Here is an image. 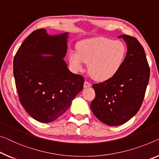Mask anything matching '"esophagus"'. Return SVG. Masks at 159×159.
I'll return each mask as SVG.
<instances>
[{
	"mask_svg": "<svg viewBox=\"0 0 159 159\" xmlns=\"http://www.w3.org/2000/svg\"><path fill=\"white\" fill-rule=\"evenodd\" d=\"M91 86H92V84H90L89 82H87V81H85V82H84V88L90 87Z\"/></svg>",
	"mask_w": 159,
	"mask_h": 159,
	"instance_id": "1",
	"label": "esophagus"
}]
</instances>
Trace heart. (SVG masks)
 <instances>
[{
	"mask_svg": "<svg viewBox=\"0 0 159 159\" xmlns=\"http://www.w3.org/2000/svg\"><path fill=\"white\" fill-rule=\"evenodd\" d=\"M127 49L123 42L106 38H94L78 43L77 51L71 50L68 61L75 72L81 71L84 62L91 77L104 82L119 72L126 59Z\"/></svg>",
	"mask_w": 159,
	"mask_h": 159,
	"instance_id": "obj_1",
	"label": "heart"
}]
</instances>
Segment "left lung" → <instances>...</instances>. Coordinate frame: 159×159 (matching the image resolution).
I'll use <instances>...</instances> for the list:
<instances>
[{"instance_id":"obj_1","label":"left lung","mask_w":159,"mask_h":159,"mask_svg":"<svg viewBox=\"0 0 159 159\" xmlns=\"http://www.w3.org/2000/svg\"><path fill=\"white\" fill-rule=\"evenodd\" d=\"M126 59L111 79L94 84L95 98L90 107L99 120L109 126L121 125L137 113L142 104L150 77V68L143 48L135 38L126 35Z\"/></svg>"}]
</instances>
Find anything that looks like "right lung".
Wrapping results in <instances>:
<instances>
[{"label":"right lung","mask_w":159,"mask_h":159,"mask_svg":"<svg viewBox=\"0 0 159 159\" xmlns=\"http://www.w3.org/2000/svg\"><path fill=\"white\" fill-rule=\"evenodd\" d=\"M68 38L69 33L52 35L38 29L28 35L15 55L13 75L19 99L36 121L55 120L83 89L84 78L70 72L64 60Z\"/></svg>","instance_id":"add662e5"}]
</instances>
